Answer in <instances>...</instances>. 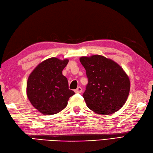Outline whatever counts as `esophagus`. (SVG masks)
<instances>
[{"label": "esophagus", "instance_id": "1", "mask_svg": "<svg viewBox=\"0 0 153 153\" xmlns=\"http://www.w3.org/2000/svg\"><path fill=\"white\" fill-rule=\"evenodd\" d=\"M82 91V89L81 87H78L76 89H74V92L76 93V94H80Z\"/></svg>", "mask_w": 153, "mask_h": 153}]
</instances>
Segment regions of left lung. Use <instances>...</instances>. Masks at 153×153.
<instances>
[{
	"label": "left lung",
	"mask_w": 153,
	"mask_h": 153,
	"mask_svg": "<svg viewBox=\"0 0 153 153\" xmlns=\"http://www.w3.org/2000/svg\"><path fill=\"white\" fill-rule=\"evenodd\" d=\"M88 84L82 95L87 106L99 114L109 115L125 105L130 91L127 74L117 63L100 55L80 58Z\"/></svg>",
	"instance_id": "obj_1"
}]
</instances>
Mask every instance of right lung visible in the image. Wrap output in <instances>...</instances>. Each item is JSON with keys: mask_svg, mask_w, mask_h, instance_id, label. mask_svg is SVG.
Segmentation results:
<instances>
[{"mask_svg": "<svg viewBox=\"0 0 153 153\" xmlns=\"http://www.w3.org/2000/svg\"><path fill=\"white\" fill-rule=\"evenodd\" d=\"M69 60L51 58L42 63L30 74L27 97L36 109L45 115H53L64 110L74 92L69 89L62 71Z\"/></svg>", "mask_w": 153, "mask_h": 153, "instance_id": "add662e5", "label": "right lung"}]
</instances>
